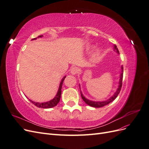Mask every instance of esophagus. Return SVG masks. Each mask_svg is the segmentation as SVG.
<instances>
[{"instance_id": "34e87169", "label": "esophagus", "mask_w": 149, "mask_h": 149, "mask_svg": "<svg viewBox=\"0 0 149 149\" xmlns=\"http://www.w3.org/2000/svg\"><path fill=\"white\" fill-rule=\"evenodd\" d=\"M78 73V69L76 67H73L70 69V73L73 75H75Z\"/></svg>"}]
</instances>
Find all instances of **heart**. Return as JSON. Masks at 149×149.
<instances>
[{
	"label": "heart",
	"instance_id": "obj_1",
	"mask_svg": "<svg viewBox=\"0 0 149 149\" xmlns=\"http://www.w3.org/2000/svg\"><path fill=\"white\" fill-rule=\"evenodd\" d=\"M100 53H101V50H100V48H96L95 49V50L94 51V52H93V57L94 58H97L99 55H100Z\"/></svg>",
	"mask_w": 149,
	"mask_h": 149
}]
</instances>
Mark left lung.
Returning <instances> with one entry per match:
<instances>
[{"instance_id":"obj_1","label":"left lung","mask_w":149,"mask_h":149,"mask_svg":"<svg viewBox=\"0 0 149 149\" xmlns=\"http://www.w3.org/2000/svg\"><path fill=\"white\" fill-rule=\"evenodd\" d=\"M114 50L118 53V54H119V52L118 50V48H117L116 45H114ZM123 66H121L120 68V78H119V85H118V88L117 89L116 91L114 93V94L112 95L111 97H110L108 100H106V101H91L89 100L88 99L86 98L84 95L83 94L82 92L80 91L81 93V97L83 100V101L86 102V104H87L88 105L91 106V107H101L104 106L106 105H107L108 104H109L110 102H111L112 101H113L115 99L118 97V94L120 93V91L121 89V87H122V84H123ZM80 86V85H79ZM80 88V87H79Z\"/></svg>"}]
</instances>
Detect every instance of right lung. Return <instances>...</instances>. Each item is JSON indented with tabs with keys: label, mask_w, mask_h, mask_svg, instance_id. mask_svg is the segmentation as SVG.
<instances>
[{
	"label": "right lung",
	"mask_w": 149,
	"mask_h": 149,
	"mask_svg": "<svg viewBox=\"0 0 149 149\" xmlns=\"http://www.w3.org/2000/svg\"><path fill=\"white\" fill-rule=\"evenodd\" d=\"M43 37V35H40L37 37L38 38H42ZM37 38H35L33 39H32L31 40H36ZM66 78V76H64L63 78H62L61 82L60 83V86H59V88H58V92L56 94V96H55L53 100L47 101V102H34L31 100H30V101L33 103L35 106H36L38 107H40V108H44V109H48V108H52L55 107V106H56L58 104V103L60 102V97H61V88H62V84L63 83L64 81V79Z\"/></svg>",
	"instance_id": "right-lung-1"
}]
</instances>
